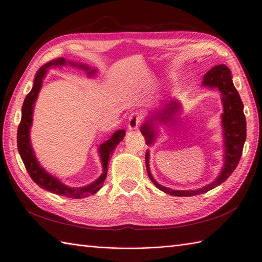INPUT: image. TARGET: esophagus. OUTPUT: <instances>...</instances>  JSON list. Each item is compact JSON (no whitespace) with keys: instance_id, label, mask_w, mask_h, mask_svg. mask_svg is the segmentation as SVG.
<instances>
[{"instance_id":"34e87169","label":"esophagus","mask_w":262,"mask_h":262,"mask_svg":"<svg viewBox=\"0 0 262 262\" xmlns=\"http://www.w3.org/2000/svg\"><path fill=\"white\" fill-rule=\"evenodd\" d=\"M144 114L141 113V112H134L130 115L129 117V123L128 126L130 130H134V129H138V126L140 125L142 119H143Z\"/></svg>"}]
</instances>
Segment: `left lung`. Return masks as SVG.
Instances as JSON below:
<instances>
[{
  "instance_id": "left-lung-1",
  "label": "left lung",
  "mask_w": 262,
  "mask_h": 262,
  "mask_svg": "<svg viewBox=\"0 0 262 262\" xmlns=\"http://www.w3.org/2000/svg\"><path fill=\"white\" fill-rule=\"evenodd\" d=\"M203 86H209L210 89H216L222 94V101H223V110L222 115V124H223L224 133V147H225V163L220 176L214 180L212 184L196 190H172L163 187L156 182V180L150 175L148 167V152L145 154L146 170L149 179L153 184L162 191L175 196H192L201 194L217 187L222 182H224L237 167L243 153V147L246 141V118L244 115V105L241 99L238 92L235 89L232 81V73L229 69L224 66H215L212 68L203 77ZM178 101L170 100L166 104L165 108L161 112H157L156 115L150 117L148 120L141 126V132L145 138L147 145H150L154 142L156 137V129L154 121L160 120L162 122H168L172 120V116L179 109ZM175 120V119H173Z\"/></svg>"
}]
</instances>
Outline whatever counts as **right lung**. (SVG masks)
Here are the masks:
<instances>
[{
	"mask_svg": "<svg viewBox=\"0 0 262 262\" xmlns=\"http://www.w3.org/2000/svg\"><path fill=\"white\" fill-rule=\"evenodd\" d=\"M67 63H69V64L73 67H78L86 70L87 74L90 76L95 73V70H90V68L87 66L67 61L64 58H58L52 61H49L48 63H46V64H43L40 69H39L35 77L33 89H31V91L28 93L21 107V120L17 130V148H18L19 155L21 157V161L24 165H25L26 170L28 171L29 176L39 187L55 194L64 195L67 198H73V199H81V198H85V196L96 193L102 187V182L105 181L107 177V170H108L107 165L109 161V156L113 154V150L115 149V147L120 143V141L124 138L125 131L124 130L116 131L112 136V138L107 140L105 143H102L99 146L98 152L101 158L102 169H104V171H102L101 176L96 181H94L93 184L89 186L80 187V188L68 187L66 185H63L59 179L51 176L49 172H47L41 166L39 165L37 158L34 154L33 147H31L30 138H29V130L31 126V122H33L34 105L37 99L38 93L41 89L42 80L45 75L47 74V70L51 67L64 66Z\"/></svg>",
	"mask_w": 262,
	"mask_h": 262,
	"instance_id": "add662e5",
	"label": "right lung"
}]
</instances>
